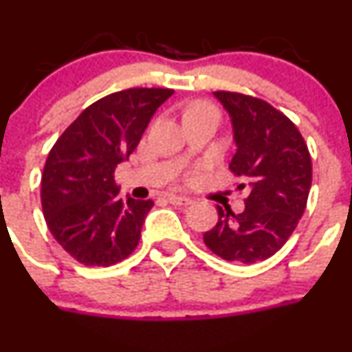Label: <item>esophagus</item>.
Here are the masks:
<instances>
[{"instance_id":"obj_1","label":"esophagus","mask_w":352,"mask_h":352,"mask_svg":"<svg viewBox=\"0 0 352 352\" xmlns=\"http://www.w3.org/2000/svg\"><path fill=\"white\" fill-rule=\"evenodd\" d=\"M168 201H169V204H173V205H190V204H193V200H191L190 197H179V195H169Z\"/></svg>"}]
</instances>
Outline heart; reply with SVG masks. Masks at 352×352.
Listing matches in <instances>:
<instances>
[{
	"label": "heart",
	"mask_w": 352,
	"mask_h": 352,
	"mask_svg": "<svg viewBox=\"0 0 352 352\" xmlns=\"http://www.w3.org/2000/svg\"><path fill=\"white\" fill-rule=\"evenodd\" d=\"M197 113H215V109L214 106H210V104L207 102H197L186 111V116H190V114H197Z\"/></svg>",
	"instance_id": "obj_1"
}]
</instances>
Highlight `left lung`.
I'll return each instance as SVG.
<instances>
[{"mask_svg": "<svg viewBox=\"0 0 352 352\" xmlns=\"http://www.w3.org/2000/svg\"><path fill=\"white\" fill-rule=\"evenodd\" d=\"M214 96L231 116L238 145L229 169L250 193L241 214L217 207L219 221L204 243L228 262H262L286 245L306 208L311 188L308 145L293 121L267 100L229 90Z\"/></svg>", "mask_w": 352, "mask_h": 352, "instance_id": "1", "label": "left lung"}]
</instances>
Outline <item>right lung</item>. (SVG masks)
<instances>
[{
  "label": "right lung",
  "mask_w": 352,
  "mask_h": 352,
  "mask_svg": "<svg viewBox=\"0 0 352 352\" xmlns=\"http://www.w3.org/2000/svg\"><path fill=\"white\" fill-rule=\"evenodd\" d=\"M173 89L120 90L80 113L50 151L41 177L47 229L69 256L109 267L133 253L152 200L123 198L114 169L130 157Z\"/></svg>",
  "instance_id": "obj_1"
}]
</instances>
